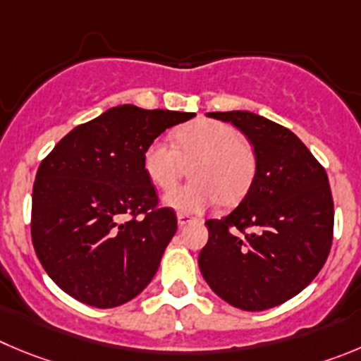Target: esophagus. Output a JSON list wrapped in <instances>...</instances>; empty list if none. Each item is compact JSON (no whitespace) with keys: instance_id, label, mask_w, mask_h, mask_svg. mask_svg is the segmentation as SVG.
<instances>
[{"instance_id":"obj_1","label":"esophagus","mask_w":361,"mask_h":361,"mask_svg":"<svg viewBox=\"0 0 361 361\" xmlns=\"http://www.w3.org/2000/svg\"><path fill=\"white\" fill-rule=\"evenodd\" d=\"M192 221V217L190 215H187V214H178V226L180 228H183L185 224H188V222Z\"/></svg>"}]
</instances>
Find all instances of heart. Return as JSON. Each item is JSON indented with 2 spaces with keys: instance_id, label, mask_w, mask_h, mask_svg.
I'll return each mask as SVG.
<instances>
[{
  "instance_id": "obj_1",
  "label": "heart",
  "mask_w": 361,
  "mask_h": 361,
  "mask_svg": "<svg viewBox=\"0 0 361 361\" xmlns=\"http://www.w3.org/2000/svg\"><path fill=\"white\" fill-rule=\"evenodd\" d=\"M144 171L154 187L167 190L190 164L192 181L164 196L165 207L180 214H201L219 200L233 203L244 196L257 173V157L240 131L226 123L197 119L174 133L151 140L144 151Z\"/></svg>"
}]
</instances>
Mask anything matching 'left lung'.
I'll return each mask as SVG.
<instances>
[{"mask_svg":"<svg viewBox=\"0 0 361 361\" xmlns=\"http://www.w3.org/2000/svg\"><path fill=\"white\" fill-rule=\"evenodd\" d=\"M207 116L247 137L257 173L233 212L204 222L200 271L235 308H274L308 287L328 258L335 219L328 174L281 124L245 110Z\"/></svg>","mask_w":361,"mask_h":361,"instance_id":"left-lung-1","label":"left lung"}]
</instances>
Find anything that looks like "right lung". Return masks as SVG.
<instances>
[{"mask_svg":"<svg viewBox=\"0 0 361 361\" xmlns=\"http://www.w3.org/2000/svg\"><path fill=\"white\" fill-rule=\"evenodd\" d=\"M194 116L119 104L74 128L44 158L33 183L32 242L71 298L114 308L149 285L178 221L158 207L144 151Z\"/></svg>","mask_w":361,"mask_h":361,"instance_id":"right-lung-1","label":"right lung"}]
</instances>
